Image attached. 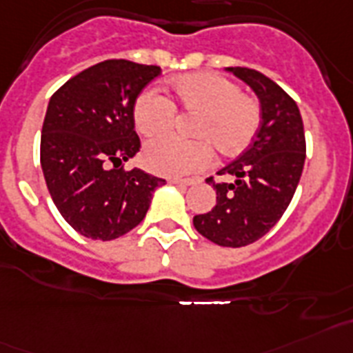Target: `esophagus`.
<instances>
[{
    "label": "esophagus",
    "mask_w": 353,
    "mask_h": 353,
    "mask_svg": "<svg viewBox=\"0 0 353 353\" xmlns=\"http://www.w3.org/2000/svg\"><path fill=\"white\" fill-rule=\"evenodd\" d=\"M194 182H196L194 179H170V183L180 185V188H188V185H193Z\"/></svg>",
    "instance_id": "34e87169"
}]
</instances>
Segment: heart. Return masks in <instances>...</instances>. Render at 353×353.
<instances>
[{
  "instance_id": "heart-1",
  "label": "heart",
  "mask_w": 353,
  "mask_h": 353,
  "mask_svg": "<svg viewBox=\"0 0 353 353\" xmlns=\"http://www.w3.org/2000/svg\"><path fill=\"white\" fill-rule=\"evenodd\" d=\"M170 92L188 113H198L193 135L198 141L179 137H157L170 131L176 108L164 95L148 90L133 104V122L139 133L157 137L144 145L145 168L164 176H185L205 170L212 162V146L222 155H236L254 141L261 124V106L254 97L241 93L234 81L212 72L185 74L173 79Z\"/></svg>"
}]
</instances>
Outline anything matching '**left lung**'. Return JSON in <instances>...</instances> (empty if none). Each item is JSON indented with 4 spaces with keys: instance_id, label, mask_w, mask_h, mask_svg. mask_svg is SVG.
<instances>
[{
    "instance_id": "obj_1",
    "label": "left lung",
    "mask_w": 353,
    "mask_h": 353,
    "mask_svg": "<svg viewBox=\"0 0 353 353\" xmlns=\"http://www.w3.org/2000/svg\"><path fill=\"white\" fill-rule=\"evenodd\" d=\"M260 99L261 124L249 150L218 174L234 182L208 183L216 189V205L193 218L194 229L212 243L243 247L265 236L287 211L307 157L299 108L278 84L252 68H227Z\"/></svg>"
}]
</instances>
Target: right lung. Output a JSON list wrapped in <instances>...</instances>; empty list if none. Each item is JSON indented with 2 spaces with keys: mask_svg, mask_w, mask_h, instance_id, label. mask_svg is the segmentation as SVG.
Segmentation results:
<instances>
[{
  "mask_svg": "<svg viewBox=\"0 0 353 353\" xmlns=\"http://www.w3.org/2000/svg\"><path fill=\"white\" fill-rule=\"evenodd\" d=\"M160 66L108 59L52 95L41 131V168L61 216L79 234L115 240L144 220L165 180L124 170L141 150L133 104Z\"/></svg>",
  "mask_w": 353,
  "mask_h": 353,
  "instance_id": "1",
  "label": "right lung"
}]
</instances>
